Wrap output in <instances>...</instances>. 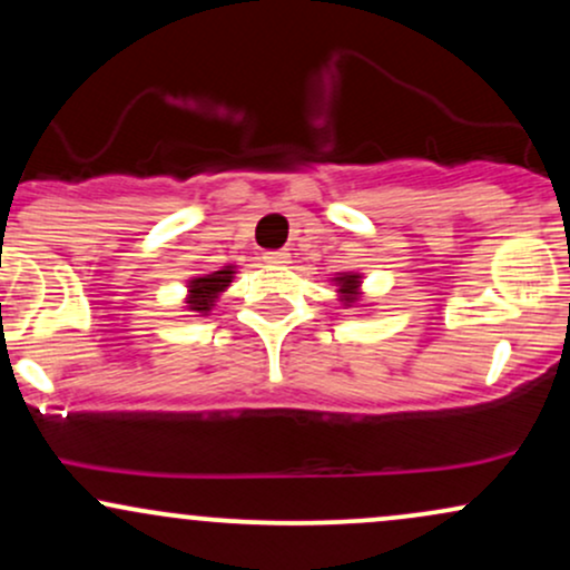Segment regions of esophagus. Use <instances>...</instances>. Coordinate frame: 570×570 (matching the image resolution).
Masks as SVG:
<instances>
[{
  "label": "esophagus",
  "instance_id": "1",
  "mask_svg": "<svg viewBox=\"0 0 570 570\" xmlns=\"http://www.w3.org/2000/svg\"><path fill=\"white\" fill-rule=\"evenodd\" d=\"M263 259L267 265H289V252H286V248H278V252H265Z\"/></svg>",
  "mask_w": 570,
  "mask_h": 570
}]
</instances>
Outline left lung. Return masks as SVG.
Returning <instances> with one entry per match:
<instances>
[{
  "label": "left lung",
  "instance_id": "obj_1",
  "mask_svg": "<svg viewBox=\"0 0 570 570\" xmlns=\"http://www.w3.org/2000/svg\"><path fill=\"white\" fill-rule=\"evenodd\" d=\"M337 284L340 303L343 305H356L362 299V276L358 273H340L337 278H332Z\"/></svg>",
  "mask_w": 570,
  "mask_h": 570
}]
</instances>
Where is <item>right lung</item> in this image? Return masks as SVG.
<instances>
[{"label": "right lung", "instance_id": "1", "mask_svg": "<svg viewBox=\"0 0 570 570\" xmlns=\"http://www.w3.org/2000/svg\"><path fill=\"white\" fill-rule=\"evenodd\" d=\"M235 267L225 265L222 271L203 273V276H195L187 281V297L185 307L189 313H198V316H208L212 313L214 303L219 299V294L233 284Z\"/></svg>", "mask_w": 570, "mask_h": 570}]
</instances>
